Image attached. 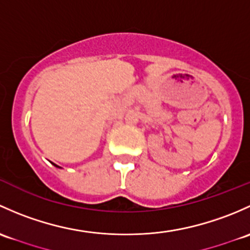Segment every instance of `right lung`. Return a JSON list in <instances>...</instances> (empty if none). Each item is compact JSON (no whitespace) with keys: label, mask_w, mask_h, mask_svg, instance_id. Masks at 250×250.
<instances>
[{"label":"right lung","mask_w":250,"mask_h":250,"mask_svg":"<svg viewBox=\"0 0 250 250\" xmlns=\"http://www.w3.org/2000/svg\"><path fill=\"white\" fill-rule=\"evenodd\" d=\"M55 166H56V165H55Z\"/></svg>","instance_id":"obj_1"}]
</instances>
